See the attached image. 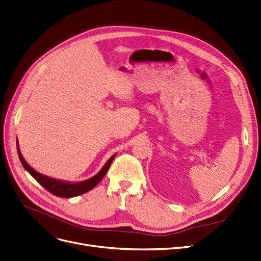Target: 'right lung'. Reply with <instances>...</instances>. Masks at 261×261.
<instances>
[{"mask_svg":"<svg viewBox=\"0 0 261 261\" xmlns=\"http://www.w3.org/2000/svg\"><path fill=\"white\" fill-rule=\"evenodd\" d=\"M17 150H18V155H19V159H20L22 165H23L27 171L34 178L36 179L37 182H39L44 189H46L47 191H49L50 193H52L53 195L59 196V197H64V198H70V197L81 195V194L85 193V192H88V191H90L92 189H94L100 182V181L102 180V178L105 177V175L108 172V169H109L112 161L114 160V158H115V154L112 155L110 158V160L103 166V168L101 169V171L96 176H94L93 178H90V179L85 180V181H82V182L69 184V182H63V181L51 179V178H48L46 176L39 174L38 172H36L35 169H33L25 162L23 156L21 155V152L19 150V146L18 145H17Z\"/></svg>","mask_w":261,"mask_h":261,"instance_id":"1","label":"right lung"}]
</instances>
